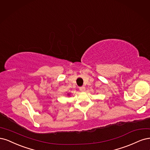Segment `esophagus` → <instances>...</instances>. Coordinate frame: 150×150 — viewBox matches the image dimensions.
Returning <instances> with one entry per match:
<instances>
[{
  "mask_svg": "<svg viewBox=\"0 0 150 150\" xmlns=\"http://www.w3.org/2000/svg\"><path fill=\"white\" fill-rule=\"evenodd\" d=\"M79 90L81 91H84L85 90V86H81V87L79 88Z\"/></svg>",
  "mask_w": 150,
  "mask_h": 150,
  "instance_id": "34e87169",
  "label": "esophagus"
}]
</instances>
